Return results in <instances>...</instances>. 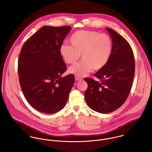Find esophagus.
Instances as JSON below:
<instances>
[{
	"label": "esophagus",
	"mask_w": 152,
	"mask_h": 152,
	"mask_svg": "<svg viewBox=\"0 0 152 152\" xmlns=\"http://www.w3.org/2000/svg\"><path fill=\"white\" fill-rule=\"evenodd\" d=\"M82 79L79 76H75V80L76 81H79V80H81Z\"/></svg>",
	"instance_id": "obj_1"
}]
</instances>
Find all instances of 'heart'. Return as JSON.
<instances>
[{
  "label": "heart",
  "mask_w": 152,
  "mask_h": 152,
  "mask_svg": "<svg viewBox=\"0 0 152 152\" xmlns=\"http://www.w3.org/2000/svg\"><path fill=\"white\" fill-rule=\"evenodd\" d=\"M72 45L62 44L60 54L68 64L75 63L82 54V60L70 67L69 73L79 77L99 70L108 63L112 53L113 42L106 34L94 31L82 30L75 32L70 39Z\"/></svg>",
  "instance_id": "obj_1"
}]
</instances>
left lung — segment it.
<instances>
[{"label": "left lung", "instance_id": "obj_1", "mask_svg": "<svg viewBox=\"0 0 152 152\" xmlns=\"http://www.w3.org/2000/svg\"><path fill=\"white\" fill-rule=\"evenodd\" d=\"M112 38L113 49L107 65L94 75L101 82L85 78L88 105L99 113H110L121 107L127 99L133 80L135 63L129 43L114 30L106 28Z\"/></svg>", "mask_w": 152, "mask_h": 152}]
</instances>
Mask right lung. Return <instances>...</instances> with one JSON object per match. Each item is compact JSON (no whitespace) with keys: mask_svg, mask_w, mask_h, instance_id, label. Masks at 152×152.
I'll return each mask as SVG.
<instances>
[{"mask_svg":"<svg viewBox=\"0 0 152 152\" xmlns=\"http://www.w3.org/2000/svg\"><path fill=\"white\" fill-rule=\"evenodd\" d=\"M69 26H43L23 45L18 60L19 83L25 98L36 110L54 114L65 106L75 83L72 74L61 77L66 66L60 47Z\"/></svg>","mask_w":152,"mask_h":152,"instance_id":"obj_1","label":"right lung"}]
</instances>
